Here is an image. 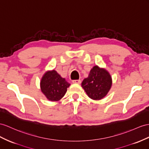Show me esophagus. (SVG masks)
<instances>
[{
  "label": "esophagus",
  "mask_w": 149,
  "mask_h": 149,
  "mask_svg": "<svg viewBox=\"0 0 149 149\" xmlns=\"http://www.w3.org/2000/svg\"><path fill=\"white\" fill-rule=\"evenodd\" d=\"M72 83H74V84H81V80H74V81H72Z\"/></svg>",
  "instance_id": "obj_1"
}]
</instances>
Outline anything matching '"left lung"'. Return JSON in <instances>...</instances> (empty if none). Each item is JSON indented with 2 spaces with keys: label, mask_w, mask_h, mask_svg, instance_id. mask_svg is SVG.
Returning a JSON list of instances; mask_svg holds the SVG:
<instances>
[{
  "label": "left lung",
  "mask_w": 149,
  "mask_h": 149,
  "mask_svg": "<svg viewBox=\"0 0 149 149\" xmlns=\"http://www.w3.org/2000/svg\"><path fill=\"white\" fill-rule=\"evenodd\" d=\"M112 78L109 72L104 68L94 66L88 77L83 80L81 86L91 99L101 100L111 89Z\"/></svg>",
  "instance_id": "1"
}]
</instances>
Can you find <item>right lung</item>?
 I'll use <instances>...</instances> for the list:
<instances>
[{"label": "right lung", "mask_w": 149, "mask_h": 149, "mask_svg": "<svg viewBox=\"0 0 149 149\" xmlns=\"http://www.w3.org/2000/svg\"><path fill=\"white\" fill-rule=\"evenodd\" d=\"M70 86L65 79L61 77L55 70L46 72L40 81L41 92L51 101L60 100Z\"/></svg>", "instance_id": "1"}]
</instances>
